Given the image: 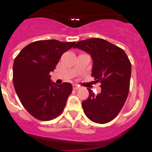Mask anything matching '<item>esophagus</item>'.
<instances>
[{"label": "esophagus", "instance_id": "esophagus-1", "mask_svg": "<svg viewBox=\"0 0 152 152\" xmlns=\"http://www.w3.org/2000/svg\"><path fill=\"white\" fill-rule=\"evenodd\" d=\"M73 88H74V90H78V89L79 88V86L76 85V84H74V85H73Z\"/></svg>", "mask_w": 152, "mask_h": 152}]
</instances>
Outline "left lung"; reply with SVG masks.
I'll list each match as a JSON object with an SVG mask.
<instances>
[{"label":"left lung","instance_id":"8db88e82","mask_svg":"<svg viewBox=\"0 0 152 152\" xmlns=\"http://www.w3.org/2000/svg\"><path fill=\"white\" fill-rule=\"evenodd\" d=\"M78 48L91 56V76L100 82L101 92L95 95L88 88L89 96L82 102L84 113L91 121L105 124L113 120L121 110L128 96L131 63L123 49L100 38L78 42Z\"/></svg>","mask_w":152,"mask_h":152}]
</instances>
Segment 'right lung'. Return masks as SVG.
I'll return each mask as SVG.
<instances>
[{
	"label": "right lung",
	"instance_id": "1",
	"mask_svg": "<svg viewBox=\"0 0 152 152\" xmlns=\"http://www.w3.org/2000/svg\"><path fill=\"white\" fill-rule=\"evenodd\" d=\"M75 43L56 39L36 41L24 47L15 58V90L24 107L38 120H52L64 108L72 86L52 82L49 73L54 71L62 54Z\"/></svg>",
	"mask_w": 152,
	"mask_h": 152
}]
</instances>
